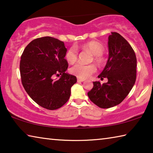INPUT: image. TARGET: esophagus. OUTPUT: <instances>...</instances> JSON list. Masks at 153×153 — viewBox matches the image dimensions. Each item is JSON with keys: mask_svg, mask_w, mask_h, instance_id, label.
<instances>
[{"mask_svg": "<svg viewBox=\"0 0 153 153\" xmlns=\"http://www.w3.org/2000/svg\"><path fill=\"white\" fill-rule=\"evenodd\" d=\"M84 81H85V79H84L77 78V82H84Z\"/></svg>", "mask_w": 153, "mask_h": 153, "instance_id": "esophagus-1", "label": "esophagus"}]
</instances>
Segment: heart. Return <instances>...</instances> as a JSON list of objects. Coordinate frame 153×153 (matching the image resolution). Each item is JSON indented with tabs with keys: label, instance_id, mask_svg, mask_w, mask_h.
Here are the masks:
<instances>
[{
	"label": "heart",
	"instance_id": "heart-1",
	"mask_svg": "<svg viewBox=\"0 0 153 153\" xmlns=\"http://www.w3.org/2000/svg\"><path fill=\"white\" fill-rule=\"evenodd\" d=\"M82 50L88 51L94 55V61L98 65H102L104 63V59L102 55L104 53L105 48L101 44L97 41H90L80 46ZM65 59L69 63H74L77 59V51L76 47H71L67 51ZM97 70L94 65H84L77 63L72 67L70 69L71 73L76 77L81 79H86L89 77Z\"/></svg>",
	"mask_w": 153,
	"mask_h": 153
}]
</instances>
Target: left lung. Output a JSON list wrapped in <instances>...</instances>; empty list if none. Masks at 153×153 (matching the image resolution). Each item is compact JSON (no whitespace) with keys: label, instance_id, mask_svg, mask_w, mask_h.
Wrapping results in <instances>:
<instances>
[{"label":"left lung","instance_id":"left-lung-1","mask_svg":"<svg viewBox=\"0 0 153 153\" xmlns=\"http://www.w3.org/2000/svg\"><path fill=\"white\" fill-rule=\"evenodd\" d=\"M108 39V61L98 76L101 79L107 77L108 82L102 84L93 82L94 86L88 92L90 100L102 108L120 104L132 89L136 78V56L130 45L117 32H111Z\"/></svg>","mask_w":153,"mask_h":153}]
</instances>
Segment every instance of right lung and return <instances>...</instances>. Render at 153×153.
I'll return each mask as SVG.
<instances>
[{
  "mask_svg": "<svg viewBox=\"0 0 153 153\" xmlns=\"http://www.w3.org/2000/svg\"><path fill=\"white\" fill-rule=\"evenodd\" d=\"M64 42L45 36L32 40L25 47L20 61V74L24 89L31 98L43 108L55 110L69 100L77 78L66 71ZM55 74L60 78L54 80Z\"/></svg>",
  "mask_w": 153,
  "mask_h": 153,
  "instance_id": "obj_1",
  "label": "right lung"
}]
</instances>
